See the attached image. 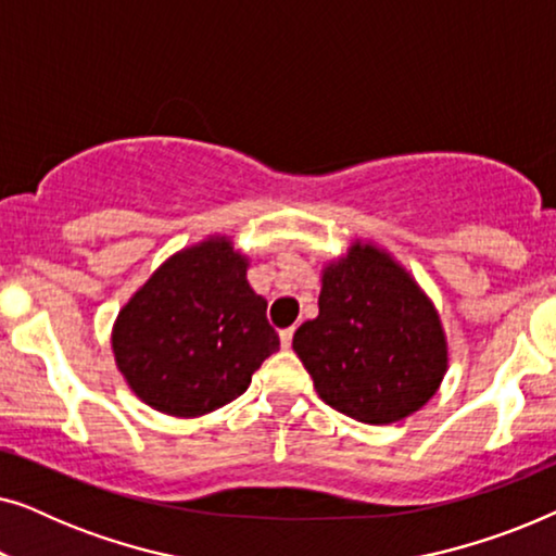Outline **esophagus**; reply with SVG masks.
Segmentation results:
<instances>
[{
  "instance_id": "34e87169",
  "label": "esophagus",
  "mask_w": 556,
  "mask_h": 556,
  "mask_svg": "<svg viewBox=\"0 0 556 556\" xmlns=\"http://www.w3.org/2000/svg\"><path fill=\"white\" fill-rule=\"evenodd\" d=\"M280 337V346L283 349H291V344H293V329H283L278 333Z\"/></svg>"
}]
</instances>
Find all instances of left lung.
Listing matches in <instances>:
<instances>
[{
    "label": "left lung",
    "instance_id": "obj_1",
    "mask_svg": "<svg viewBox=\"0 0 556 556\" xmlns=\"http://www.w3.org/2000/svg\"><path fill=\"white\" fill-rule=\"evenodd\" d=\"M293 352L326 405L367 425L417 413L447 371L435 303L405 265L367 240L324 265L318 316L293 333Z\"/></svg>",
    "mask_w": 556,
    "mask_h": 556
}]
</instances>
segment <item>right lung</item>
I'll list each match as a JSON object with an SVG mask.
<instances>
[{
    "label": "right lung",
    "instance_id": "obj_1",
    "mask_svg": "<svg viewBox=\"0 0 556 556\" xmlns=\"http://www.w3.org/2000/svg\"><path fill=\"white\" fill-rule=\"evenodd\" d=\"M248 265L227 235H210L166 257L118 311L116 367L156 413L200 417L227 405L278 349Z\"/></svg>",
    "mask_w": 556,
    "mask_h": 556
}]
</instances>
